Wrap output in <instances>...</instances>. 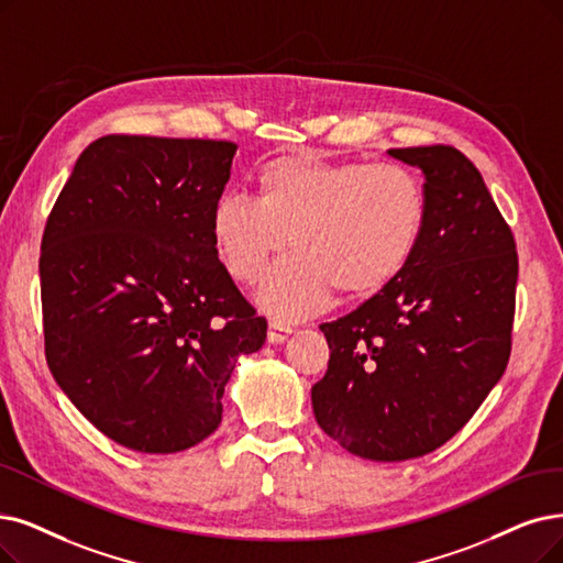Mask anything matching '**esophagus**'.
Here are the masks:
<instances>
[{
  "label": "esophagus",
  "instance_id": "1",
  "mask_svg": "<svg viewBox=\"0 0 563 563\" xmlns=\"http://www.w3.org/2000/svg\"><path fill=\"white\" fill-rule=\"evenodd\" d=\"M294 332V328H290L286 321H279V319H273L267 325V342L273 344H282L286 336Z\"/></svg>",
  "mask_w": 563,
  "mask_h": 563
}]
</instances>
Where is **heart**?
Here are the masks:
<instances>
[{
  "label": "heart",
  "mask_w": 563,
  "mask_h": 563,
  "mask_svg": "<svg viewBox=\"0 0 563 563\" xmlns=\"http://www.w3.org/2000/svg\"><path fill=\"white\" fill-rule=\"evenodd\" d=\"M254 185L256 198H217L212 240L242 284L258 282L290 242L296 254L258 296L286 319L323 309L332 290L353 300L380 294L411 265L430 223L422 179L401 164L282 154L256 170Z\"/></svg>",
  "instance_id": "b5f03b06"
}]
</instances>
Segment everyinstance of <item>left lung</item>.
I'll return each mask as SVG.
<instances>
[{"mask_svg":"<svg viewBox=\"0 0 563 563\" xmlns=\"http://www.w3.org/2000/svg\"><path fill=\"white\" fill-rule=\"evenodd\" d=\"M388 154L422 170L430 223L390 286L321 325L330 360L311 388L321 430L374 462L432 453L478 411L508 365L520 269L510 227L460 150Z\"/></svg>","mask_w":563,"mask_h":563,"instance_id":"obj_1","label":"left lung"}]
</instances>
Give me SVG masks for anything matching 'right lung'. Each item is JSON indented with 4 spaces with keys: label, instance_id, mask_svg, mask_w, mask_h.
Segmentation results:
<instances>
[{
    "label": "right lung",
    "instance_id": "1",
    "mask_svg": "<svg viewBox=\"0 0 563 563\" xmlns=\"http://www.w3.org/2000/svg\"><path fill=\"white\" fill-rule=\"evenodd\" d=\"M238 145L110 133L78 156L41 240L48 367L99 432L177 453L221 422L238 355L267 321L212 240Z\"/></svg>",
    "mask_w": 563,
    "mask_h": 563
}]
</instances>
